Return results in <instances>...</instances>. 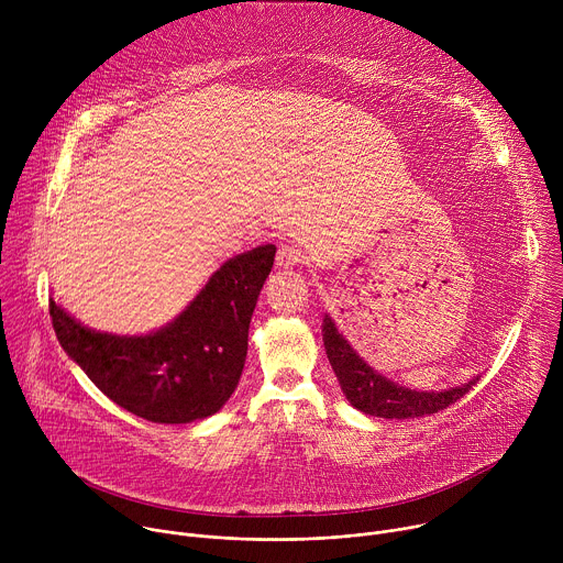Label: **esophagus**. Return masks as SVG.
<instances>
[{"instance_id": "1", "label": "esophagus", "mask_w": 563, "mask_h": 563, "mask_svg": "<svg viewBox=\"0 0 563 563\" xmlns=\"http://www.w3.org/2000/svg\"><path fill=\"white\" fill-rule=\"evenodd\" d=\"M300 261H302V252L298 247H294V245H283L278 250V254H276V265L283 267V269H291Z\"/></svg>"}]
</instances>
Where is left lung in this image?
Here are the masks:
<instances>
[{"mask_svg":"<svg viewBox=\"0 0 563 563\" xmlns=\"http://www.w3.org/2000/svg\"><path fill=\"white\" fill-rule=\"evenodd\" d=\"M323 343L343 394L356 410L369 417L417 419V417L434 415L456 404V400L463 394H467L470 387L478 380V376H474L472 380L459 387H450L441 391H417L406 385H398L385 378L383 374H378L356 354V350L339 332L332 316L328 313L323 318Z\"/></svg>","mask_w":563,"mask_h":563,"instance_id":"8db88e82","label":"left lung"}]
</instances>
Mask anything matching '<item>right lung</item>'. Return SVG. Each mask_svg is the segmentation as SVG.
<instances>
[{"label": "right lung", "mask_w": 563, "mask_h": 563, "mask_svg": "<svg viewBox=\"0 0 563 563\" xmlns=\"http://www.w3.org/2000/svg\"><path fill=\"white\" fill-rule=\"evenodd\" d=\"M274 256V245H261L229 258L155 332H98L51 298L53 330L62 350L126 412L169 426L200 421L227 404L243 374L252 313Z\"/></svg>", "instance_id": "1"}]
</instances>
